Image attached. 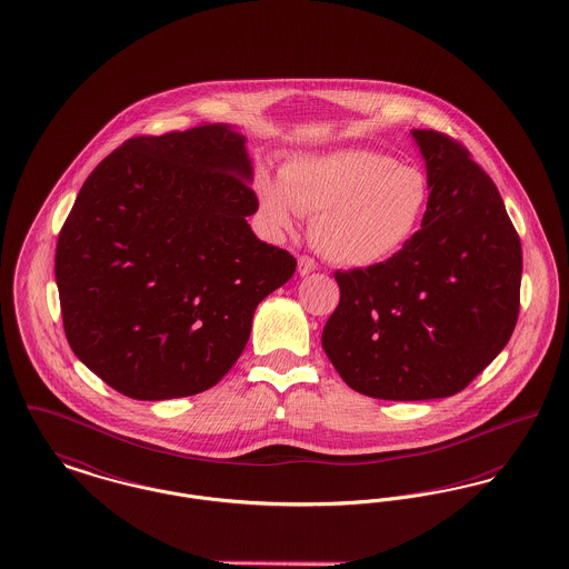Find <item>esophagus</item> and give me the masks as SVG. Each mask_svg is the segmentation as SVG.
Here are the masks:
<instances>
[{
  "instance_id": "esophagus-1",
  "label": "esophagus",
  "mask_w": 569,
  "mask_h": 569,
  "mask_svg": "<svg viewBox=\"0 0 569 569\" xmlns=\"http://www.w3.org/2000/svg\"><path fill=\"white\" fill-rule=\"evenodd\" d=\"M313 270H318L316 260H313V258H309V256H301V258H299V274L305 277V274H311Z\"/></svg>"
}]
</instances>
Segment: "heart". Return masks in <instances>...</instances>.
<instances>
[{"label": "heart", "instance_id": "1", "mask_svg": "<svg viewBox=\"0 0 569 569\" xmlns=\"http://www.w3.org/2000/svg\"><path fill=\"white\" fill-rule=\"evenodd\" d=\"M256 196L272 232H295L302 214H313L311 240L327 260L371 268L398 258L419 236L432 189L417 166L368 148H343L292 157L281 178L258 171Z\"/></svg>", "mask_w": 569, "mask_h": 569}]
</instances>
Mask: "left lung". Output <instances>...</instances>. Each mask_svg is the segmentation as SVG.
<instances>
[{"mask_svg":"<svg viewBox=\"0 0 569 569\" xmlns=\"http://www.w3.org/2000/svg\"><path fill=\"white\" fill-rule=\"evenodd\" d=\"M432 189L419 236L387 264L335 272L341 290L322 348L343 382L369 398L456 396L513 333L522 247L497 184L467 148L410 131Z\"/></svg>","mask_w":569,"mask_h":569,"instance_id":"8db88e82","label":"left lung"}]
</instances>
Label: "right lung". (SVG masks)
<instances>
[{
  "instance_id": "obj_1",
  "label": "right lung",
  "mask_w": 569,
  "mask_h": 569,
  "mask_svg": "<svg viewBox=\"0 0 569 569\" xmlns=\"http://www.w3.org/2000/svg\"><path fill=\"white\" fill-rule=\"evenodd\" d=\"M244 134L230 124L133 137L83 182L56 249L77 359L133 400L214 387L256 307L297 260L253 234Z\"/></svg>"
}]
</instances>
